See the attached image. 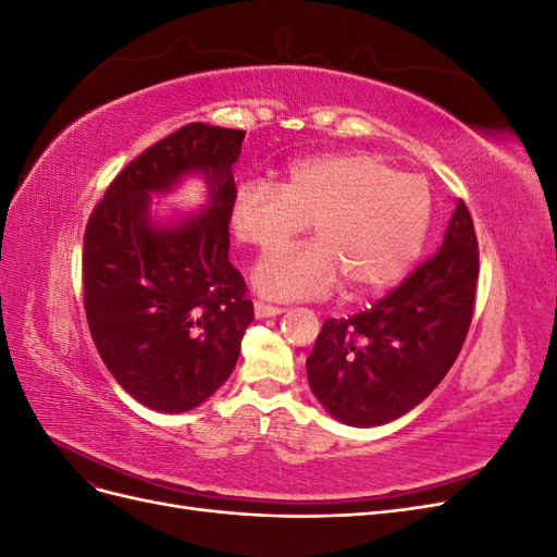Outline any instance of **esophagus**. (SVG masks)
<instances>
[{
  "mask_svg": "<svg viewBox=\"0 0 557 557\" xmlns=\"http://www.w3.org/2000/svg\"><path fill=\"white\" fill-rule=\"evenodd\" d=\"M256 318H272V315H278L283 313L281 307H272V305H262V301H256Z\"/></svg>",
  "mask_w": 557,
  "mask_h": 557,
  "instance_id": "1",
  "label": "esophagus"
}]
</instances>
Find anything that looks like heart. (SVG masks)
<instances>
[{"label":"heart","mask_w":557,"mask_h":557,"mask_svg":"<svg viewBox=\"0 0 557 557\" xmlns=\"http://www.w3.org/2000/svg\"><path fill=\"white\" fill-rule=\"evenodd\" d=\"M430 215L425 178L379 156L330 153L295 162L281 185L242 183L230 225L237 242L269 252L311 223L315 244L274 252L252 274L260 295L295 299L330 293L339 276L348 295L391 288L423 250Z\"/></svg>","instance_id":"1"}]
</instances>
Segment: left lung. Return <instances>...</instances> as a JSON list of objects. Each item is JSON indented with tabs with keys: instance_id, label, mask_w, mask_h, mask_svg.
Returning <instances> with one entry per match:
<instances>
[{
	"instance_id": "obj_1",
	"label": "left lung",
	"mask_w": 557,
	"mask_h": 557,
	"mask_svg": "<svg viewBox=\"0 0 557 557\" xmlns=\"http://www.w3.org/2000/svg\"><path fill=\"white\" fill-rule=\"evenodd\" d=\"M476 278L479 242L460 199L430 260L372 309L325 320L307 358L315 399L352 428L409 413L458 358L474 315Z\"/></svg>"
}]
</instances>
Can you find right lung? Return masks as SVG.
<instances>
[{
	"mask_svg": "<svg viewBox=\"0 0 557 557\" xmlns=\"http://www.w3.org/2000/svg\"><path fill=\"white\" fill-rule=\"evenodd\" d=\"M244 129L190 123L146 148L113 178L83 237V307L109 372L144 407L183 413L221 387L252 320L227 260L230 207ZM201 173L210 207L164 226L149 195Z\"/></svg>",
	"mask_w": 557,
	"mask_h": 557,
	"instance_id": "1",
	"label": "right lung"
}]
</instances>
